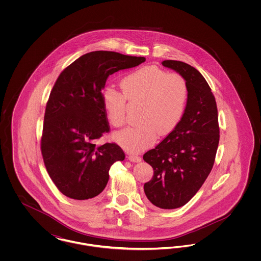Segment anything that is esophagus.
I'll use <instances>...</instances> for the list:
<instances>
[{
	"mask_svg": "<svg viewBox=\"0 0 261 261\" xmlns=\"http://www.w3.org/2000/svg\"><path fill=\"white\" fill-rule=\"evenodd\" d=\"M128 160H129L130 162H140L142 161V159H141L140 156H138V155H133V154L128 155Z\"/></svg>",
	"mask_w": 261,
	"mask_h": 261,
	"instance_id": "34e87169",
	"label": "esophagus"
}]
</instances>
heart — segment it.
Instances as JSON below:
<instances>
[{
    "mask_svg": "<svg viewBox=\"0 0 261 261\" xmlns=\"http://www.w3.org/2000/svg\"><path fill=\"white\" fill-rule=\"evenodd\" d=\"M120 87L122 94L113 88H105L101 100L107 117L114 127L125 123L126 100L130 105H141L138 118L141 123L114 135L116 142L129 151L148 149L159 135L173 132L185 115L189 88L186 79L177 72L145 66L125 76Z\"/></svg>",
    "mask_w": 261,
    "mask_h": 261,
    "instance_id": "1",
    "label": "heart"
}]
</instances>
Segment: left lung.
<instances>
[{
	"mask_svg": "<svg viewBox=\"0 0 261 261\" xmlns=\"http://www.w3.org/2000/svg\"><path fill=\"white\" fill-rule=\"evenodd\" d=\"M162 63L186 79L189 99L180 124L143 156L153 169L144 191L154 206L174 210L185 205L206 180L220 135L216 101L204 77L185 62Z\"/></svg>",
	"mask_w": 261,
	"mask_h": 261,
	"instance_id": "obj_1",
	"label": "left lung"
}]
</instances>
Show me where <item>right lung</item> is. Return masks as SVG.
<instances>
[{
	"label": "right lung",
	"mask_w": 261,
	"mask_h": 261,
	"mask_svg": "<svg viewBox=\"0 0 261 261\" xmlns=\"http://www.w3.org/2000/svg\"><path fill=\"white\" fill-rule=\"evenodd\" d=\"M145 61L144 57L95 50L58 77L46 105L41 152L51 181L67 198L97 197L108 184L111 166L124 160L117 144L96 145L110 132L101 90L110 75Z\"/></svg>",
	"instance_id": "add662e5"
}]
</instances>
